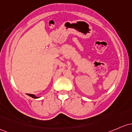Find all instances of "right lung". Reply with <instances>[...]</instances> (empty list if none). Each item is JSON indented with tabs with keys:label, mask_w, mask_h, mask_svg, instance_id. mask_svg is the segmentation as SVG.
Returning <instances> with one entry per match:
<instances>
[{
	"label": "right lung",
	"mask_w": 132,
	"mask_h": 132,
	"mask_svg": "<svg viewBox=\"0 0 132 132\" xmlns=\"http://www.w3.org/2000/svg\"><path fill=\"white\" fill-rule=\"evenodd\" d=\"M27 95H29V96H30V97H32V98H40V97H36V96H35V95H34V94H27Z\"/></svg>",
	"instance_id": "obj_1"
}]
</instances>
